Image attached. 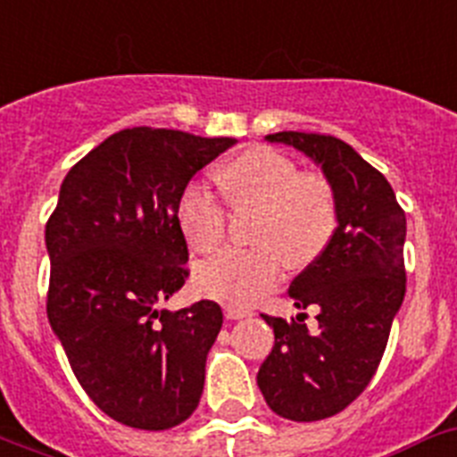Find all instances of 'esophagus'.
<instances>
[{"label": "esophagus", "mask_w": 457, "mask_h": 457, "mask_svg": "<svg viewBox=\"0 0 457 457\" xmlns=\"http://www.w3.org/2000/svg\"><path fill=\"white\" fill-rule=\"evenodd\" d=\"M248 316H251V312H246V309H239V306H232V304L225 306V318H228V320H241V318H248Z\"/></svg>", "instance_id": "esophagus-1"}]
</instances>
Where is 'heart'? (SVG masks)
I'll return each mask as SVG.
<instances>
[{"label":"heart","instance_id":"1","mask_svg":"<svg viewBox=\"0 0 457 457\" xmlns=\"http://www.w3.org/2000/svg\"><path fill=\"white\" fill-rule=\"evenodd\" d=\"M232 211H253L251 251H228L199 264L195 287L206 297L246 306L278 286L283 262L302 270L325 251L337 228V202L323 176L267 145H253L216 171ZM176 225L187 248L209 255L225 237V211L199 186L183 190Z\"/></svg>","mask_w":457,"mask_h":457}]
</instances>
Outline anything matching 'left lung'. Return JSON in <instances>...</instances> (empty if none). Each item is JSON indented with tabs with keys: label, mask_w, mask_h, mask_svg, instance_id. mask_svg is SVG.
Returning a JSON list of instances; mask_svg holds the SVG:
<instances>
[{
	"label": "left lung",
	"mask_w": 457,
	"mask_h": 457,
	"mask_svg": "<svg viewBox=\"0 0 457 457\" xmlns=\"http://www.w3.org/2000/svg\"><path fill=\"white\" fill-rule=\"evenodd\" d=\"M264 139L312 157L337 202L335 235L287 287L297 309L316 306L318 329L309 332L306 313H262L274 348L258 371L260 393L281 418L312 423L344 411L377 374L406 293V218L386 176L346 141L306 132Z\"/></svg>",
	"instance_id": "obj_1"
}]
</instances>
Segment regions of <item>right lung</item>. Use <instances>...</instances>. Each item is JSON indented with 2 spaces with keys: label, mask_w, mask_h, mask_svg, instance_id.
Wrapping results in <instances>:
<instances>
[{
  "label": "right lung",
  "mask_w": 457,
  "mask_h": 457,
  "mask_svg": "<svg viewBox=\"0 0 457 457\" xmlns=\"http://www.w3.org/2000/svg\"><path fill=\"white\" fill-rule=\"evenodd\" d=\"M235 144L179 129H120L60 186L46 225L48 320L87 397L128 428L170 430L199 404L220 306L157 304L187 278L176 204L190 179Z\"/></svg>",
  "instance_id": "add662e5"
}]
</instances>
